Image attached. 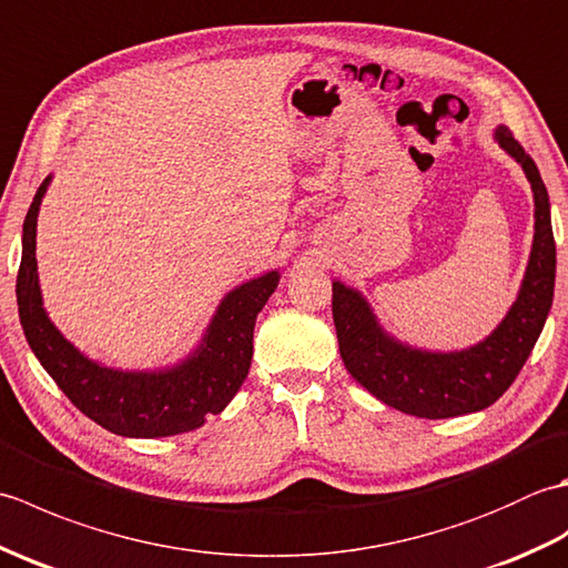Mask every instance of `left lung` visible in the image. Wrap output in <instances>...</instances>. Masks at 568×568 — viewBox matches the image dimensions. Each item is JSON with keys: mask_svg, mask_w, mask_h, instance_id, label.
I'll return each instance as SVG.
<instances>
[{"mask_svg": "<svg viewBox=\"0 0 568 568\" xmlns=\"http://www.w3.org/2000/svg\"><path fill=\"white\" fill-rule=\"evenodd\" d=\"M500 146L523 165L535 192V244L525 281L508 317L486 342L456 354L407 348L385 336L366 300L334 283L332 315L346 371L378 400L405 415L444 419L478 413L510 388L545 327L557 275V244L549 195L535 161L510 129L496 131Z\"/></svg>", "mask_w": 568, "mask_h": 568, "instance_id": "8db88e82", "label": "left lung"}]
</instances>
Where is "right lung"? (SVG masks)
<instances>
[{
	"label": "right lung",
	"instance_id": "add662e5",
	"mask_svg": "<svg viewBox=\"0 0 568 568\" xmlns=\"http://www.w3.org/2000/svg\"><path fill=\"white\" fill-rule=\"evenodd\" d=\"M48 178L23 222V253L17 275L19 320L27 342L68 400L100 427L122 437H171L220 415L246 381L253 356V324L277 287L265 273L224 297L204 344L185 364L165 373H124L92 364L68 344L45 317L36 273V216Z\"/></svg>",
	"mask_w": 568,
	"mask_h": 568
}]
</instances>
